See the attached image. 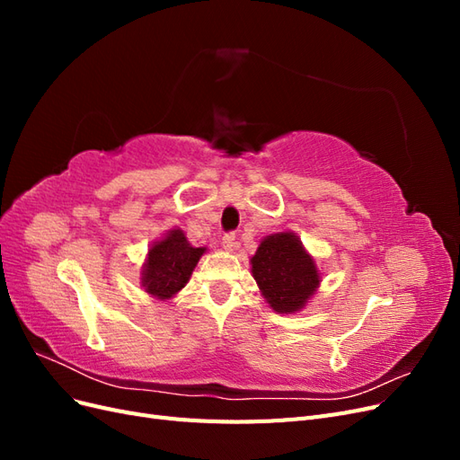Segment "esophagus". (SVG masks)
Masks as SVG:
<instances>
[{"instance_id": "34e87169", "label": "esophagus", "mask_w": 460, "mask_h": 460, "mask_svg": "<svg viewBox=\"0 0 460 460\" xmlns=\"http://www.w3.org/2000/svg\"><path fill=\"white\" fill-rule=\"evenodd\" d=\"M235 245H238V243H235V234L234 232H226L225 235H222V247H225L226 252H234Z\"/></svg>"}]
</instances>
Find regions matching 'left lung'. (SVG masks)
Segmentation results:
<instances>
[{"mask_svg":"<svg viewBox=\"0 0 460 460\" xmlns=\"http://www.w3.org/2000/svg\"><path fill=\"white\" fill-rule=\"evenodd\" d=\"M252 272L261 294L278 313H296L314 294L320 278L313 257L291 232L264 238L252 257Z\"/></svg>","mask_w":460,"mask_h":460,"instance_id":"left-lung-1","label":"left lung"}]
</instances>
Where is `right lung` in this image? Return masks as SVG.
<instances>
[{"label": "right lung", "mask_w": 460, "mask_h": 460, "mask_svg": "<svg viewBox=\"0 0 460 460\" xmlns=\"http://www.w3.org/2000/svg\"><path fill=\"white\" fill-rule=\"evenodd\" d=\"M203 253L205 247H191L182 230H171L164 240L149 249L142 278L144 289L157 299H171L188 284Z\"/></svg>", "instance_id": "obj_1"}]
</instances>
